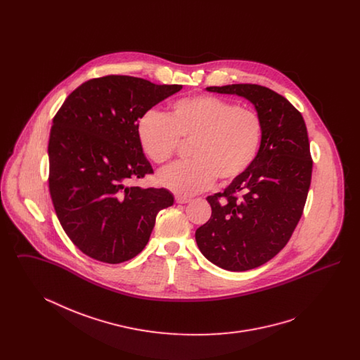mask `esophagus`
<instances>
[{
    "mask_svg": "<svg viewBox=\"0 0 360 360\" xmlns=\"http://www.w3.org/2000/svg\"><path fill=\"white\" fill-rule=\"evenodd\" d=\"M175 201H176L178 204H188V202H190V198L182 197V195H176V197H175Z\"/></svg>",
    "mask_w": 360,
    "mask_h": 360,
    "instance_id": "1",
    "label": "esophagus"
}]
</instances>
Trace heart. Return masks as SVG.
I'll return each instance as SVG.
<instances>
[{"label":"heart","instance_id":"obj_1","mask_svg":"<svg viewBox=\"0 0 360 360\" xmlns=\"http://www.w3.org/2000/svg\"><path fill=\"white\" fill-rule=\"evenodd\" d=\"M136 134L141 151L156 165L172 160L179 139L193 140V160L158 175L163 188L193 195L210 188L216 178L226 185L251 167L262 144L263 122L252 109L214 96H197L174 101L166 116L147 110L137 120Z\"/></svg>","mask_w":360,"mask_h":360}]
</instances>
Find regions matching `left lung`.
Instances as JSON below:
<instances>
[{
    "mask_svg": "<svg viewBox=\"0 0 360 360\" xmlns=\"http://www.w3.org/2000/svg\"><path fill=\"white\" fill-rule=\"evenodd\" d=\"M254 103L263 137L251 167L223 193L209 195L212 216L195 231L202 255L228 271L269 262L288 244L308 197L313 160L302 115L285 97L252 84L210 86Z\"/></svg>",
    "mask_w": 360,
    "mask_h": 360,
    "instance_id": "8db88e82",
    "label": "left lung"
}]
</instances>
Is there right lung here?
<instances>
[{"label": "right lung", "mask_w": 360, "mask_h": 360, "mask_svg": "<svg viewBox=\"0 0 360 360\" xmlns=\"http://www.w3.org/2000/svg\"><path fill=\"white\" fill-rule=\"evenodd\" d=\"M182 85L106 75L77 87L52 120L49 186L59 223L85 255L117 264L147 245L167 188L127 186L154 170L137 141L139 117Z\"/></svg>", "instance_id": "obj_1"}]
</instances>
